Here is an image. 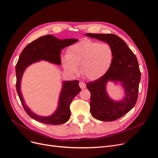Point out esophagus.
Returning a JSON list of instances; mask_svg holds the SVG:
<instances>
[{
    "mask_svg": "<svg viewBox=\"0 0 158 158\" xmlns=\"http://www.w3.org/2000/svg\"><path fill=\"white\" fill-rule=\"evenodd\" d=\"M79 86L81 87V89H84L86 88V84L84 83V82H80Z\"/></svg>",
    "mask_w": 158,
    "mask_h": 158,
    "instance_id": "1",
    "label": "esophagus"
}]
</instances>
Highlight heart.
<instances>
[{"label":"heart","instance_id":"obj_1","mask_svg":"<svg viewBox=\"0 0 158 158\" xmlns=\"http://www.w3.org/2000/svg\"><path fill=\"white\" fill-rule=\"evenodd\" d=\"M112 59L113 52L109 45L83 39L68 48L66 56L61 59V63L68 73L77 74V67L81 66L84 77L95 80L107 72Z\"/></svg>","mask_w":158,"mask_h":158}]
</instances>
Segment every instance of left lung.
Returning a JSON list of instances; mask_svg holds the SVG:
<instances>
[{"mask_svg": "<svg viewBox=\"0 0 158 158\" xmlns=\"http://www.w3.org/2000/svg\"><path fill=\"white\" fill-rule=\"evenodd\" d=\"M86 35L105 41L112 50V62L107 72L100 78L86 84L91 94L92 115L100 121H113L128 112L138 100L141 79L138 61L125 41L118 35L102 33H86ZM109 80L121 82L126 93L124 100L115 102L109 98L106 85Z\"/></svg>", "mask_w": 158, "mask_h": 158, "instance_id": "1", "label": "left lung"}]
</instances>
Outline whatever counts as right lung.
<instances>
[{
	"label": "right lung",
	"mask_w": 158,
	"mask_h": 158,
	"mask_svg": "<svg viewBox=\"0 0 158 158\" xmlns=\"http://www.w3.org/2000/svg\"><path fill=\"white\" fill-rule=\"evenodd\" d=\"M77 39H66L60 40L52 35L40 37L27 45L20 55L15 67L16 89L24 110L30 118L48 125H57L67 122L70 118V105L73 99L81 90L78 80L64 81L63 83L59 105L56 111L48 117H41L33 113L27 106L20 92V81L26 68L31 64L40 60L60 65L61 50L77 42Z\"/></svg>",
	"instance_id": "add662e5"
}]
</instances>
